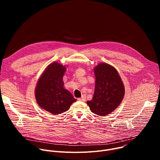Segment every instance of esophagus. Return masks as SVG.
I'll list each match as a JSON object with an SVG mask.
<instances>
[{"instance_id": "esophagus-1", "label": "esophagus", "mask_w": 160, "mask_h": 160, "mask_svg": "<svg viewBox=\"0 0 160 160\" xmlns=\"http://www.w3.org/2000/svg\"><path fill=\"white\" fill-rule=\"evenodd\" d=\"M78 100L79 101H85V100H86V98H85V96H83L82 98H78Z\"/></svg>"}]
</instances>
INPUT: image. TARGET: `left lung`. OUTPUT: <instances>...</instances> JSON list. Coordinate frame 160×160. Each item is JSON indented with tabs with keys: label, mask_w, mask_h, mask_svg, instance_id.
<instances>
[{
	"label": "left lung",
	"mask_w": 160,
	"mask_h": 160,
	"mask_svg": "<svg viewBox=\"0 0 160 160\" xmlns=\"http://www.w3.org/2000/svg\"><path fill=\"white\" fill-rule=\"evenodd\" d=\"M94 73V94L92 99L87 103L93 113L106 116L121 103L125 94L124 85L115 68L106 63L98 64Z\"/></svg>",
	"instance_id": "obj_1"
}]
</instances>
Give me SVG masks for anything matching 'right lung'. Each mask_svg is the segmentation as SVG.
<instances>
[{
	"mask_svg": "<svg viewBox=\"0 0 160 160\" xmlns=\"http://www.w3.org/2000/svg\"><path fill=\"white\" fill-rule=\"evenodd\" d=\"M65 71V66L57 62L51 64L39 78L36 87L37 103L53 115L68 111L77 101L69 90L64 88L62 77Z\"/></svg>",
	"mask_w": 160,
	"mask_h": 160,
	"instance_id": "obj_1",
	"label": "right lung"
}]
</instances>
